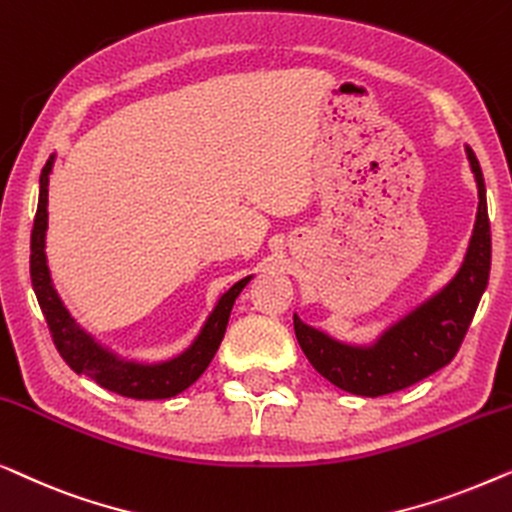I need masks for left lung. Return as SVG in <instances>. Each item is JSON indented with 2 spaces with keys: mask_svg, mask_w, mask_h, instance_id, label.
I'll use <instances>...</instances> for the list:
<instances>
[{
  "mask_svg": "<svg viewBox=\"0 0 512 512\" xmlns=\"http://www.w3.org/2000/svg\"><path fill=\"white\" fill-rule=\"evenodd\" d=\"M464 148L478 185V213L462 266L441 290L394 320L371 343L362 345L338 341L327 331L306 325L294 313V334L308 362L345 392L383 397L415 385L450 364L469 331L489 280L492 234L480 162L469 146Z\"/></svg>",
  "mask_w": 512,
  "mask_h": 512,
  "instance_id": "left-lung-1",
  "label": "left lung"
}]
</instances>
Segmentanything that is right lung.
Segmentation results:
<instances>
[{"instance_id": "add662e5", "label": "right lung", "mask_w": 512, "mask_h": 512, "mask_svg": "<svg viewBox=\"0 0 512 512\" xmlns=\"http://www.w3.org/2000/svg\"><path fill=\"white\" fill-rule=\"evenodd\" d=\"M55 155H50L46 167L41 169L39 178V206L37 218L32 229V255H30V276L37 301L48 322L50 336H53L55 348L64 362L74 369L78 376H88L102 385L104 390L122 394L129 399H171L187 390L206 366L211 364L215 352L220 348L222 336H225L229 315H232L234 301L239 297L253 276L241 278L227 292L220 294L215 301L213 311L208 313L204 325L194 341L187 345L181 355L164 359V362H136L125 359L118 352L106 348L97 341L90 331H85L64 301L57 294L53 278H50L48 259H46V229H48V181L53 171Z\"/></svg>"}]
</instances>
